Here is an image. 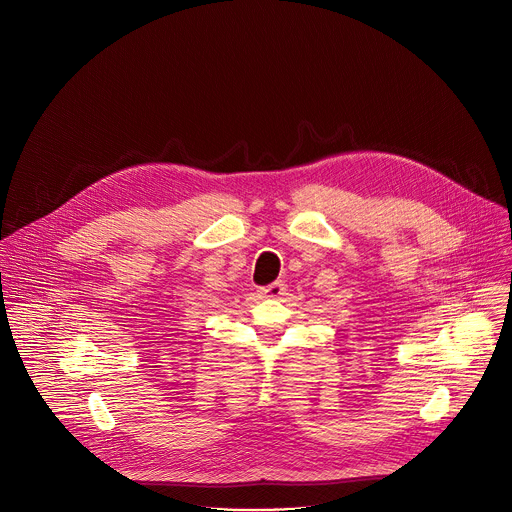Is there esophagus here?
<instances>
[{
	"instance_id": "obj_1",
	"label": "esophagus",
	"mask_w": 512,
	"mask_h": 512,
	"mask_svg": "<svg viewBox=\"0 0 512 512\" xmlns=\"http://www.w3.org/2000/svg\"><path fill=\"white\" fill-rule=\"evenodd\" d=\"M259 294H261L263 298L277 300V298H281V296L285 294V283L275 281V283H271V285H267V287H261V289H259Z\"/></svg>"
}]
</instances>
